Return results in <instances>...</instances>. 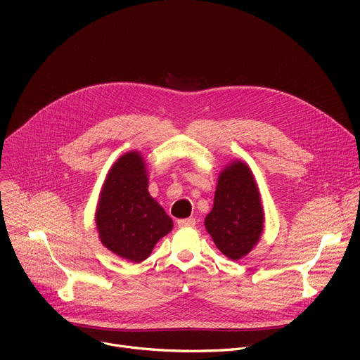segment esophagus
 <instances>
[{
    "mask_svg": "<svg viewBox=\"0 0 360 360\" xmlns=\"http://www.w3.org/2000/svg\"><path fill=\"white\" fill-rule=\"evenodd\" d=\"M194 224H195V219H194V217L179 219V220H178V226H179V228H193Z\"/></svg>",
    "mask_w": 360,
    "mask_h": 360,
    "instance_id": "34e87169",
    "label": "esophagus"
}]
</instances>
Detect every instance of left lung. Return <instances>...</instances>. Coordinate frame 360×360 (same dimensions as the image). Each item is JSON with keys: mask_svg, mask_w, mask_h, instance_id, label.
I'll return each mask as SVG.
<instances>
[{"mask_svg": "<svg viewBox=\"0 0 360 360\" xmlns=\"http://www.w3.org/2000/svg\"><path fill=\"white\" fill-rule=\"evenodd\" d=\"M204 226L219 251L238 261L248 255L264 231V207L251 167L232 160L217 178L214 204Z\"/></svg>", "mask_w": 360, "mask_h": 360, "instance_id": "1", "label": "left lung"}]
</instances>
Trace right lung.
Returning a JSON list of instances; mask_svg holds the SVG:
<instances>
[{
  "mask_svg": "<svg viewBox=\"0 0 360 360\" xmlns=\"http://www.w3.org/2000/svg\"><path fill=\"white\" fill-rule=\"evenodd\" d=\"M94 220L103 247L129 262L148 258L158 240L172 231V219L148 193L140 151H127L110 166Z\"/></svg>",
  "mask_w": 360,
  "mask_h": 360,
  "instance_id": "right-lung-1",
  "label": "right lung"
}]
</instances>
